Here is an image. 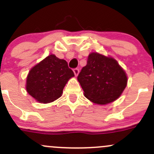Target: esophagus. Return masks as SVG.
Returning a JSON list of instances; mask_svg holds the SVG:
<instances>
[{
	"label": "esophagus",
	"instance_id": "1",
	"mask_svg": "<svg viewBox=\"0 0 154 154\" xmlns=\"http://www.w3.org/2000/svg\"><path fill=\"white\" fill-rule=\"evenodd\" d=\"M73 71H74V73H75V76H77V75H78V74H79V69H77V68H75V69H73Z\"/></svg>",
	"mask_w": 154,
	"mask_h": 154
}]
</instances>
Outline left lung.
<instances>
[{
	"instance_id": "obj_1",
	"label": "left lung",
	"mask_w": 154,
	"mask_h": 154,
	"mask_svg": "<svg viewBox=\"0 0 154 154\" xmlns=\"http://www.w3.org/2000/svg\"><path fill=\"white\" fill-rule=\"evenodd\" d=\"M77 79L85 96L98 104H107L117 99L128 82L125 72L115 59L92 53Z\"/></svg>"
}]
</instances>
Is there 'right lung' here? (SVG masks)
<instances>
[{
	"instance_id": "right-lung-1",
	"label": "right lung",
	"mask_w": 154,
	"mask_h": 154,
	"mask_svg": "<svg viewBox=\"0 0 154 154\" xmlns=\"http://www.w3.org/2000/svg\"><path fill=\"white\" fill-rule=\"evenodd\" d=\"M74 76L65 60L50 55L29 71L26 91L40 103H50L61 97L66 82Z\"/></svg>"
}]
</instances>
